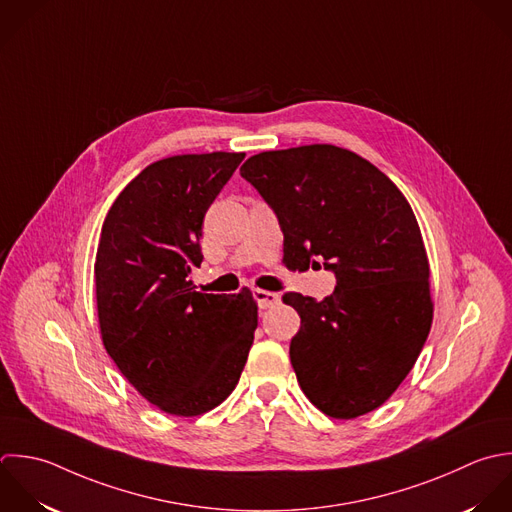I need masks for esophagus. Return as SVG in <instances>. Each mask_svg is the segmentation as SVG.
<instances>
[{
    "mask_svg": "<svg viewBox=\"0 0 512 512\" xmlns=\"http://www.w3.org/2000/svg\"><path fill=\"white\" fill-rule=\"evenodd\" d=\"M253 297L257 301V305L261 309H269L273 305H277L281 301V295L279 293H273V291H265V289H255L253 291Z\"/></svg>",
    "mask_w": 512,
    "mask_h": 512,
    "instance_id": "esophagus-1",
    "label": "esophagus"
}]
</instances>
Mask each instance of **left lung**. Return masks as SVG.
<instances>
[{"instance_id": "left-lung-1", "label": "left lung", "mask_w": 512, "mask_h": 512, "mask_svg": "<svg viewBox=\"0 0 512 512\" xmlns=\"http://www.w3.org/2000/svg\"><path fill=\"white\" fill-rule=\"evenodd\" d=\"M275 211L283 263L333 271L323 301L285 293L301 317L289 355L307 399L333 419L379 409L413 369L433 323L429 259L399 187L361 155L327 145L263 151L241 165Z\"/></svg>"}]
</instances>
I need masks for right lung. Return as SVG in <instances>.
<instances>
[{
  "label": "right lung",
  "instance_id": "obj_1",
  "mask_svg": "<svg viewBox=\"0 0 512 512\" xmlns=\"http://www.w3.org/2000/svg\"><path fill=\"white\" fill-rule=\"evenodd\" d=\"M245 153L173 155L147 165L113 201L95 255L105 351L157 409L197 417L239 383L257 303L195 291L203 217Z\"/></svg>",
  "mask_w": 512,
  "mask_h": 512
}]
</instances>
